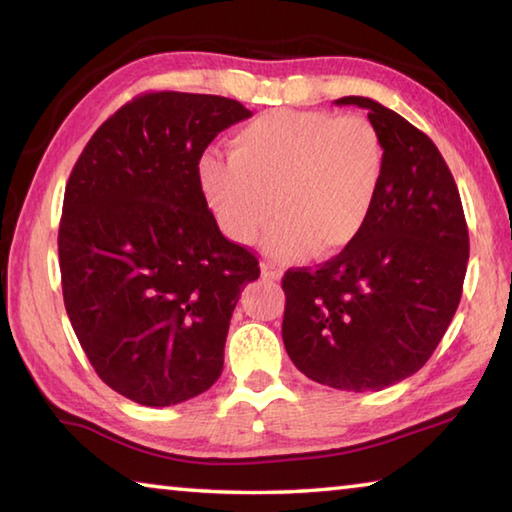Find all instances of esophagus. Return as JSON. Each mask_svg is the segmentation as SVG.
Returning <instances> with one entry per match:
<instances>
[{
  "instance_id": "esophagus-1",
  "label": "esophagus",
  "mask_w": 512,
  "mask_h": 512,
  "mask_svg": "<svg viewBox=\"0 0 512 512\" xmlns=\"http://www.w3.org/2000/svg\"><path fill=\"white\" fill-rule=\"evenodd\" d=\"M282 268L280 266H275V264H271V262H264L262 264V277H266V280H280L282 277Z\"/></svg>"
}]
</instances>
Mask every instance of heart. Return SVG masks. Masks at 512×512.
Wrapping results in <instances>:
<instances>
[{
	"label": "heart",
	"instance_id": "heart-1",
	"mask_svg": "<svg viewBox=\"0 0 512 512\" xmlns=\"http://www.w3.org/2000/svg\"><path fill=\"white\" fill-rule=\"evenodd\" d=\"M230 158L205 153L198 183L223 235L264 239L275 257L336 253L361 235L384 178V146L363 117L268 110L230 135Z\"/></svg>",
	"mask_w": 512,
	"mask_h": 512
}]
</instances>
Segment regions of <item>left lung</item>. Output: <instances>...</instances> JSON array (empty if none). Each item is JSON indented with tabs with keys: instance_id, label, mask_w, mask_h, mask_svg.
Masks as SVG:
<instances>
[{
	"instance_id": "obj_1",
	"label": "left lung",
	"mask_w": 512,
	"mask_h": 512,
	"mask_svg": "<svg viewBox=\"0 0 512 512\" xmlns=\"http://www.w3.org/2000/svg\"><path fill=\"white\" fill-rule=\"evenodd\" d=\"M384 178L361 235L318 268L284 273L282 341L296 368L339 391H381L438 348L461 302L470 237L456 183L427 135L368 97Z\"/></svg>"
}]
</instances>
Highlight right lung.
<instances>
[{
    "label": "right lung",
    "mask_w": 512,
    "mask_h": 512,
    "mask_svg": "<svg viewBox=\"0 0 512 512\" xmlns=\"http://www.w3.org/2000/svg\"><path fill=\"white\" fill-rule=\"evenodd\" d=\"M253 112L216 94L149 92L90 137L58 230L65 309L119 395L171 406L205 393L257 257L221 235L198 183L216 135Z\"/></svg>",
    "instance_id": "1"
}]
</instances>
